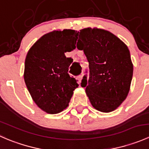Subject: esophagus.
I'll return each instance as SVG.
<instances>
[{"label":"esophagus","instance_id":"1","mask_svg":"<svg viewBox=\"0 0 149 149\" xmlns=\"http://www.w3.org/2000/svg\"><path fill=\"white\" fill-rule=\"evenodd\" d=\"M83 77H84V74H83V73H82V74H81V75H79V76H78V79H79V83H81V82L82 79H83Z\"/></svg>","mask_w":149,"mask_h":149}]
</instances>
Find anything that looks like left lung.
<instances>
[{"instance_id": "left-lung-1", "label": "left lung", "mask_w": 149, "mask_h": 149, "mask_svg": "<svg viewBox=\"0 0 149 149\" xmlns=\"http://www.w3.org/2000/svg\"><path fill=\"white\" fill-rule=\"evenodd\" d=\"M76 47L84 50L89 67V79L84 76L82 87L91 105L102 112L116 109L127 97L133 65L127 45L107 30H80Z\"/></svg>"}]
</instances>
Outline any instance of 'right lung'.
<instances>
[{"mask_svg":"<svg viewBox=\"0 0 149 149\" xmlns=\"http://www.w3.org/2000/svg\"><path fill=\"white\" fill-rule=\"evenodd\" d=\"M78 32L73 29L51 31L39 39L28 51L24 78L32 100L49 114L68 106L77 80L68 71L73 59L65 52L76 48Z\"/></svg>","mask_w":149,"mask_h":149,"instance_id":"right-lung-1","label":"right lung"}]
</instances>
